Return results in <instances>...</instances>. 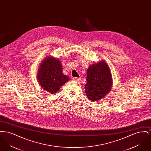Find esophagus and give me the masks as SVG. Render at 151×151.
Masks as SVG:
<instances>
[{"instance_id":"obj_1","label":"esophagus","mask_w":151,"mask_h":151,"mask_svg":"<svg viewBox=\"0 0 151 151\" xmlns=\"http://www.w3.org/2000/svg\"><path fill=\"white\" fill-rule=\"evenodd\" d=\"M73 81H76V82H80V78H73Z\"/></svg>"}]
</instances>
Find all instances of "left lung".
I'll return each mask as SVG.
<instances>
[{
	"instance_id": "obj_1",
	"label": "left lung",
	"mask_w": 151,
	"mask_h": 151,
	"mask_svg": "<svg viewBox=\"0 0 151 151\" xmlns=\"http://www.w3.org/2000/svg\"><path fill=\"white\" fill-rule=\"evenodd\" d=\"M85 92L92 101L100 100L108 94L113 84L112 75L108 63L104 60L91 65L87 70Z\"/></svg>"
}]
</instances>
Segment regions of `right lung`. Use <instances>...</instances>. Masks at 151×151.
Returning <instances> with one entry per match:
<instances>
[{
	"mask_svg": "<svg viewBox=\"0 0 151 151\" xmlns=\"http://www.w3.org/2000/svg\"><path fill=\"white\" fill-rule=\"evenodd\" d=\"M59 59L51 56L46 57L37 71V81L40 86L51 94H55L70 78L63 72Z\"/></svg>",
	"mask_w": 151,
	"mask_h": 151,
	"instance_id": "obj_1",
	"label": "right lung"
}]
</instances>
